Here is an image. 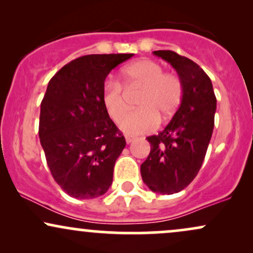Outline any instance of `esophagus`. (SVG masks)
Segmentation results:
<instances>
[{
  "mask_svg": "<svg viewBox=\"0 0 253 253\" xmlns=\"http://www.w3.org/2000/svg\"><path fill=\"white\" fill-rule=\"evenodd\" d=\"M125 139H126V143L129 144V143H132L133 140H134V136L129 135V134H126V135H125Z\"/></svg>",
  "mask_w": 253,
  "mask_h": 253,
  "instance_id": "esophagus-1",
  "label": "esophagus"
}]
</instances>
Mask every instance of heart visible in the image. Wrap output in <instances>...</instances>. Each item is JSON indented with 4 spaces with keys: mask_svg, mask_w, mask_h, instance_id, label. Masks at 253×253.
<instances>
[{
    "mask_svg": "<svg viewBox=\"0 0 253 253\" xmlns=\"http://www.w3.org/2000/svg\"><path fill=\"white\" fill-rule=\"evenodd\" d=\"M124 83L127 88L140 86L143 92L138 98L139 109L126 115L120 128L127 134H141L156 129L159 117L170 118L176 112L183 97V85L178 77L164 74L161 64L151 59H140L125 68ZM102 102L107 114L120 123L127 112L123 86L117 82H107L102 90Z\"/></svg>",
    "mask_w": 253,
    "mask_h": 253,
    "instance_id": "1",
    "label": "heart"
}]
</instances>
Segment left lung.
Instances as JSON below:
<instances>
[{
	"label": "left lung",
	"mask_w": 253,
	"mask_h": 253,
	"mask_svg": "<svg viewBox=\"0 0 253 253\" xmlns=\"http://www.w3.org/2000/svg\"><path fill=\"white\" fill-rule=\"evenodd\" d=\"M153 54L178 74L183 97L168 126L146 138L151 151L140 172L151 190L171 195L187 188L201 169L213 134L216 97L211 78L195 62L173 51Z\"/></svg>",
	"instance_id": "left-lung-1"
}]
</instances>
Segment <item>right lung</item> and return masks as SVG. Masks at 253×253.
I'll list each match as a JSON object with an SVG mask.
<instances>
[{
	"mask_svg": "<svg viewBox=\"0 0 253 253\" xmlns=\"http://www.w3.org/2000/svg\"><path fill=\"white\" fill-rule=\"evenodd\" d=\"M133 56L80 57L48 82L40 106V144L54 181L75 199H95L112 185L126 140L104 109L102 90L109 72Z\"/></svg>",
	"mask_w": 253,
	"mask_h": 253,
	"instance_id": "right-lung-1",
	"label": "right lung"
}]
</instances>
